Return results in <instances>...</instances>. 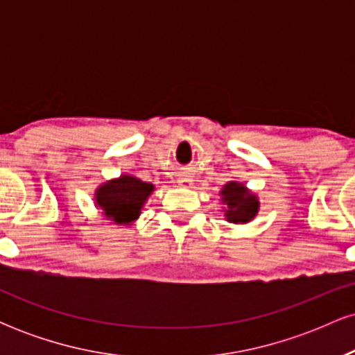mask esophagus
I'll return each instance as SVG.
<instances>
[{"instance_id":"obj_1","label":"esophagus","mask_w":355,"mask_h":355,"mask_svg":"<svg viewBox=\"0 0 355 355\" xmlns=\"http://www.w3.org/2000/svg\"><path fill=\"white\" fill-rule=\"evenodd\" d=\"M177 183L180 187H191V185H193V178L187 177V175H183V177H178Z\"/></svg>"}]
</instances>
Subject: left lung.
I'll use <instances>...</instances> for the list:
<instances>
[{"label": "left lung", "instance_id": "8db88e82", "mask_svg": "<svg viewBox=\"0 0 355 355\" xmlns=\"http://www.w3.org/2000/svg\"><path fill=\"white\" fill-rule=\"evenodd\" d=\"M223 205H225V218L232 223H247L259 214L260 202L255 193H252L243 183L229 182L220 190Z\"/></svg>", "mask_w": 355, "mask_h": 355}]
</instances>
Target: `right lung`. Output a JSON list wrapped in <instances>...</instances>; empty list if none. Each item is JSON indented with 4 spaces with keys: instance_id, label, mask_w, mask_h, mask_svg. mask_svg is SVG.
<instances>
[{
    "instance_id": "1",
    "label": "right lung",
    "mask_w": 355,
    "mask_h": 355,
    "mask_svg": "<svg viewBox=\"0 0 355 355\" xmlns=\"http://www.w3.org/2000/svg\"><path fill=\"white\" fill-rule=\"evenodd\" d=\"M153 190L150 182L125 173L101 183L95 191V205L103 210L105 218L116 225H132Z\"/></svg>"
}]
</instances>
